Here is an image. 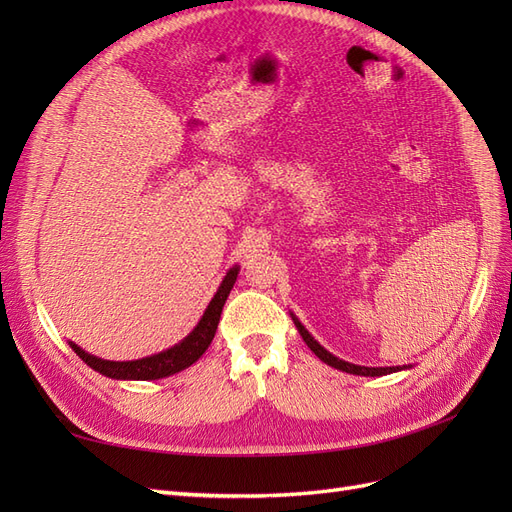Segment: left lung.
<instances>
[{
  "label": "left lung",
  "mask_w": 512,
  "mask_h": 512,
  "mask_svg": "<svg viewBox=\"0 0 512 512\" xmlns=\"http://www.w3.org/2000/svg\"><path fill=\"white\" fill-rule=\"evenodd\" d=\"M290 318H292V322H294V327H297V331L301 333V337H303V342L307 344V348L312 350L318 359L322 361V363H327V365H331V367H335V369H339V371H346V374H354V376H386V374H395V371H401V369H410L412 365H404V367H365V365H354V363H348V361H344V359H337L335 354H331L327 348H322L316 339L312 337V333H309L303 324H301V320L294 316L292 312H290Z\"/></svg>",
  "instance_id": "1"
}]
</instances>
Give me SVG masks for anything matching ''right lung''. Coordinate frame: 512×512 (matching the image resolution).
I'll return each instance as SVG.
<instances>
[{"instance_id":"right-lung-1","label":"right lung","mask_w":512,"mask_h":512,"mask_svg":"<svg viewBox=\"0 0 512 512\" xmlns=\"http://www.w3.org/2000/svg\"><path fill=\"white\" fill-rule=\"evenodd\" d=\"M237 275H239V265L228 269L218 292L213 294V299L209 301L205 314L200 316L196 327L190 331V335H185L179 344L170 346L168 350L143 356V359H136V361H106V359H100V356L85 352L74 342H68V344L91 369L113 380H160V378L179 374V371H183L185 367L194 365L211 346L215 331H218L222 307L228 299L232 286L237 282Z\"/></svg>"}]
</instances>
